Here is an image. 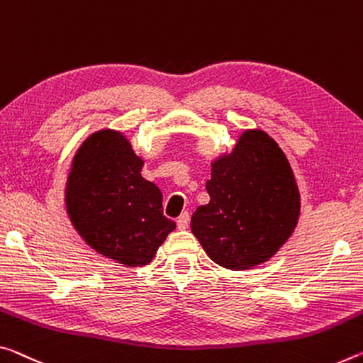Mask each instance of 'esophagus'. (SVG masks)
<instances>
[{"label":"esophagus","mask_w":363,"mask_h":363,"mask_svg":"<svg viewBox=\"0 0 363 363\" xmlns=\"http://www.w3.org/2000/svg\"><path fill=\"white\" fill-rule=\"evenodd\" d=\"M189 220H191V218H189V213L187 211H184L182 215L177 218V228L179 229H187L189 228Z\"/></svg>","instance_id":"34e87169"}]
</instances>
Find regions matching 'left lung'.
<instances>
[{
	"instance_id": "8db88e82",
	"label": "left lung",
	"mask_w": 363,
	"mask_h": 363,
	"mask_svg": "<svg viewBox=\"0 0 363 363\" xmlns=\"http://www.w3.org/2000/svg\"><path fill=\"white\" fill-rule=\"evenodd\" d=\"M210 202L191 228L213 262L249 269L269 260L296 229L301 195L289 161L267 132L244 130L231 153L211 163Z\"/></svg>"
}]
</instances>
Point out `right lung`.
<instances>
[{
	"label": "right lung",
	"instance_id": "right-lung-1",
	"mask_svg": "<svg viewBox=\"0 0 363 363\" xmlns=\"http://www.w3.org/2000/svg\"><path fill=\"white\" fill-rule=\"evenodd\" d=\"M143 160L118 130L101 129L74 155L66 210L91 249L125 267L148 264L176 223L163 215V195L143 179Z\"/></svg>",
	"mask_w": 363,
	"mask_h": 363
}]
</instances>
